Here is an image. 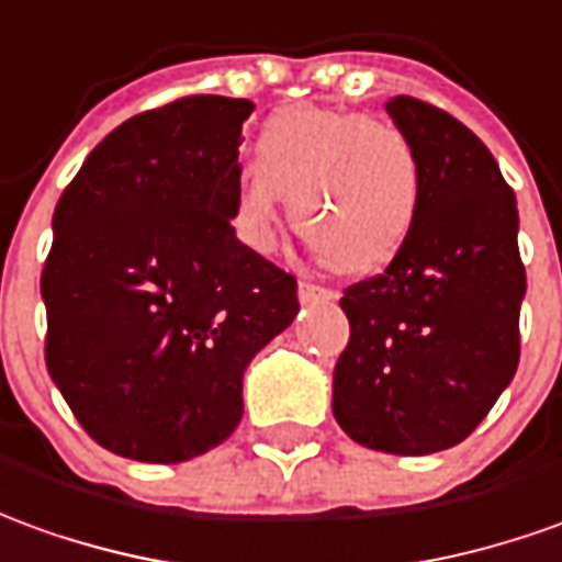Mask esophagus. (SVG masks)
<instances>
[{"instance_id": "esophagus-1", "label": "esophagus", "mask_w": 562, "mask_h": 562, "mask_svg": "<svg viewBox=\"0 0 562 562\" xmlns=\"http://www.w3.org/2000/svg\"><path fill=\"white\" fill-rule=\"evenodd\" d=\"M297 297H301V304H328V301H335L337 294L335 289H325V285H316V282L301 280L297 282Z\"/></svg>"}]
</instances>
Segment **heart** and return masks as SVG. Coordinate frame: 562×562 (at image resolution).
<instances>
[{
	"instance_id": "b5f03b06",
	"label": "heart",
	"mask_w": 562,
	"mask_h": 562,
	"mask_svg": "<svg viewBox=\"0 0 562 562\" xmlns=\"http://www.w3.org/2000/svg\"><path fill=\"white\" fill-rule=\"evenodd\" d=\"M328 265H386L417 225L423 164L407 133L362 112L294 105L261 127L252 170L234 186V231L249 249L277 246L280 200Z\"/></svg>"
}]
</instances>
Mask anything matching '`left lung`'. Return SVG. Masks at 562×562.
I'll list each match as a JSON object with an SVG mask.
<instances>
[{
    "label": "left lung",
    "mask_w": 562,
    "mask_h": 562,
    "mask_svg": "<svg viewBox=\"0 0 562 562\" xmlns=\"http://www.w3.org/2000/svg\"><path fill=\"white\" fill-rule=\"evenodd\" d=\"M386 109L417 148L423 203L386 270L344 289L331 407L352 441L426 457L465 441L512 383L527 270L517 200L490 148L417 97Z\"/></svg>",
    "instance_id": "left-lung-1"
}]
</instances>
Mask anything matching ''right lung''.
I'll return each instance as SVG.
<instances>
[{"instance_id": "1", "label": "right lung", "mask_w": 562, "mask_h": 562, "mask_svg": "<svg viewBox=\"0 0 562 562\" xmlns=\"http://www.w3.org/2000/svg\"><path fill=\"white\" fill-rule=\"evenodd\" d=\"M252 109L198 93L133 115L57 200L45 364L117 457L186 462L227 441L246 364L301 307L292 273L231 227Z\"/></svg>"}]
</instances>
